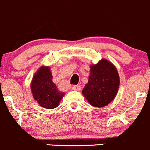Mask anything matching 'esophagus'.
<instances>
[{"instance_id": "1", "label": "esophagus", "mask_w": 150, "mask_h": 150, "mask_svg": "<svg viewBox=\"0 0 150 150\" xmlns=\"http://www.w3.org/2000/svg\"><path fill=\"white\" fill-rule=\"evenodd\" d=\"M72 90H81V87L80 85H73L72 87Z\"/></svg>"}]
</instances>
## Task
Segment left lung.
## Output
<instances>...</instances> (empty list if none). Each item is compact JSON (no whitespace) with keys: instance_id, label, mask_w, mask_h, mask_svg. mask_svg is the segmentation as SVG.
<instances>
[{"instance_id":"obj_1","label":"left lung","mask_w":150,"mask_h":150,"mask_svg":"<svg viewBox=\"0 0 150 150\" xmlns=\"http://www.w3.org/2000/svg\"><path fill=\"white\" fill-rule=\"evenodd\" d=\"M120 85L117 69L111 62L103 59L90 66L88 83L83 90L90 105L97 108L108 105L116 96Z\"/></svg>"}]
</instances>
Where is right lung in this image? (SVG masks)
<instances>
[{
    "mask_svg": "<svg viewBox=\"0 0 150 150\" xmlns=\"http://www.w3.org/2000/svg\"><path fill=\"white\" fill-rule=\"evenodd\" d=\"M52 79L50 67L42 66L35 74L31 83V91L34 99L40 106L47 109L57 108L65 95L59 91Z\"/></svg>",
    "mask_w": 150,
    "mask_h": 150,
    "instance_id": "obj_1",
    "label": "right lung"
}]
</instances>
